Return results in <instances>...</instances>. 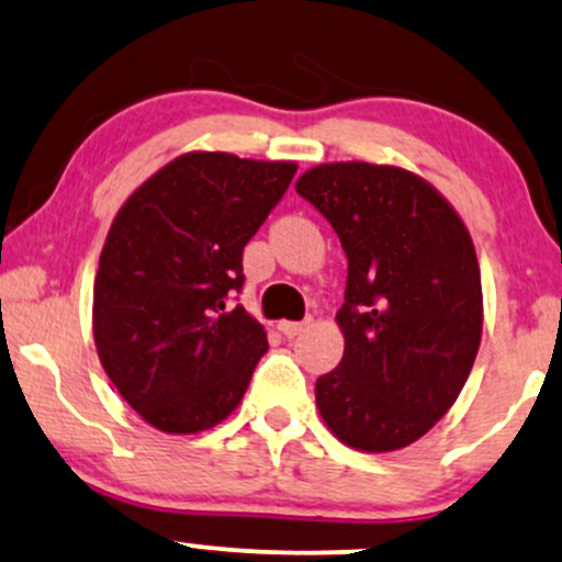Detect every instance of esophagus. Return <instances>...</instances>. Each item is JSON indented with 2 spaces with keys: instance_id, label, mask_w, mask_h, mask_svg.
<instances>
[{
  "instance_id": "1",
  "label": "esophagus",
  "mask_w": 562,
  "mask_h": 562,
  "mask_svg": "<svg viewBox=\"0 0 562 562\" xmlns=\"http://www.w3.org/2000/svg\"><path fill=\"white\" fill-rule=\"evenodd\" d=\"M308 324H311L308 319L306 322H280V324H277V329H280V333L285 337H295V335L306 333Z\"/></svg>"
}]
</instances>
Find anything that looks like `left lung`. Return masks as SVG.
Masks as SVG:
<instances>
[{"label":"left lung","mask_w":562,"mask_h":562,"mask_svg":"<svg viewBox=\"0 0 562 562\" xmlns=\"http://www.w3.org/2000/svg\"><path fill=\"white\" fill-rule=\"evenodd\" d=\"M299 191L348 256L337 311L346 353L316 408L348 448H408L452 408L482 342V274L469 229L431 182L392 165L333 161Z\"/></svg>","instance_id":"1"}]
</instances>
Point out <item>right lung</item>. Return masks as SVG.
Listing matches in <instances>:
<instances>
[{"instance_id": "add662e5", "label": "right lung", "mask_w": 562, "mask_h": 562, "mask_svg": "<svg viewBox=\"0 0 562 562\" xmlns=\"http://www.w3.org/2000/svg\"><path fill=\"white\" fill-rule=\"evenodd\" d=\"M295 161L188 151L120 206L93 282V342L125 403L167 435L238 408L267 333L227 293L243 248L288 191Z\"/></svg>"}]
</instances>
